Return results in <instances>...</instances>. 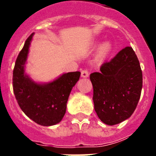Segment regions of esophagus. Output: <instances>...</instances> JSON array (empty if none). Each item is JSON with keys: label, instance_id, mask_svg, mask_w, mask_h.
Listing matches in <instances>:
<instances>
[{"label": "esophagus", "instance_id": "obj_1", "mask_svg": "<svg viewBox=\"0 0 156 156\" xmlns=\"http://www.w3.org/2000/svg\"><path fill=\"white\" fill-rule=\"evenodd\" d=\"M81 76L83 78H87L89 76V72H88L87 69H83V70L81 71Z\"/></svg>", "mask_w": 156, "mask_h": 156}]
</instances>
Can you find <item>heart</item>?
<instances>
[{
  "mask_svg": "<svg viewBox=\"0 0 156 156\" xmlns=\"http://www.w3.org/2000/svg\"><path fill=\"white\" fill-rule=\"evenodd\" d=\"M111 50V44L108 42H106L103 44L101 45V47L100 48V50H99V56L100 58H104L108 56V54L109 53Z\"/></svg>",
  "mask_w": 156,
  "mask_h": 156,
  "instance_id": "obj_1",
  "label": "heart"
}]
</instances>
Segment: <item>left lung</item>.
Returning <instances> with one entry per match:
<instances>
[{"instance_id":"obj_1","label":"left lung","mask_w":156,"mask_h":156,"mask_svg":"<svg viewBox=\"0 0 156 156\" xmlns=\"http://www.w3.org/2000/svg\"><path fill=\"white\" fill-rule=\"evenodd\" d=\"M90 79L95 111L101 121L113 126L133 114L141 96L143 72L132 48L126 47L105 61Z\"/></svg>"}]
</instances>
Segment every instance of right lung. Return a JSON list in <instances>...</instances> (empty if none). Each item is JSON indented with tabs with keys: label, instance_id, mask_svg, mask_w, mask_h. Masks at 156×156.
Instances as JSON below:
<instances>
[{
	"label": "right lung",
	"instance_id": "obj_1",
	"mask_svg": "<svg viewBox=\"0 0 156 156\" xmlns=\"http://www.w3.org/2000/svg\"><path fill=\"white\" fill-rule=\"evenodd\" d=\"M33 34L27 39L16 59L13 71V90L23 112L35 123L50 126L59 123L66 111V104L80 72L64 73L52 83L38 84L25 74V62Z\"/></svg>",
	"mask_w": 156,
	"mask_h": 156
}]
</instances>
